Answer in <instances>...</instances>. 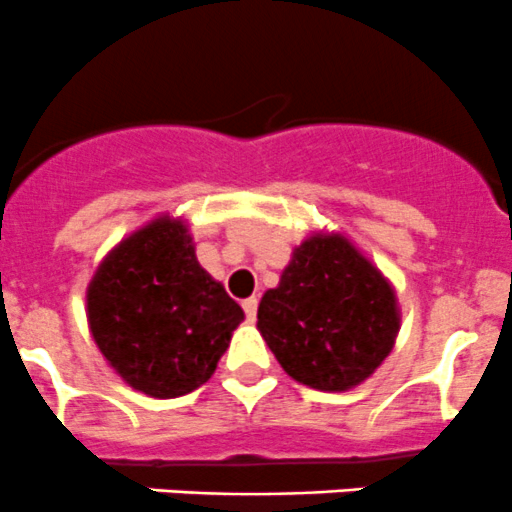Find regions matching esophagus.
Here are the masks:
<instances>
[{"label": "esophagus", "instance_id": "1", "mask_svg": "<svg viewBox=\"0 0 512 512\" xmlns=\"http://www.w3.org/2000/svg\"><path fill=\"white\" fill-rule=\"evenodd\" d=\"M241 306H244V313H246V318H249V321H254L256 318V311H258V298H246L244 303H241Z\"/></svg>", "mask_w": 512, "mask_h": 512}]
</instances>
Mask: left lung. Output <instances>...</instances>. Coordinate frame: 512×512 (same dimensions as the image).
Instances as JSON below:
<instances>
[{
	"instance_id": "obj_1",
	"label": "left lung",
	"mask_w": 512,
	"mask_h": 512,
	"mask_svg": "<svg viewBox=\"0 0 512 512\" xmlns=\"http://www.w3.org/2000/svg\"><path fill=\"white\" fill-rule=\"evenodd\" d=\"M256 328L293 381L341 393L386 361L401 308L393 283L351 239L313 231L263 293Z\"/></svg>"
}]
</instances>
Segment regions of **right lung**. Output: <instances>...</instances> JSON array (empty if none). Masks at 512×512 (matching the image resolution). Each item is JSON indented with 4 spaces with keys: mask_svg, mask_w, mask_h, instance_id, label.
<instances>
[{
    "mask_svg": "<svg viewBox=\"0 0 512 512\" xmlns=\"http://www.w3.org/2000/svg\"><path fill=\"white\" fill-rule=\"evenodd\" d=\"M86 321L121 381L151 398H179L214 376L244 308L196 261L189 224L161 214L99 263Z\"/></svg>",
    "mask_w": 512,
    "mask_h": 512,
    "instance_id": "1",
    "label": "right lung"
}]
</instances>
